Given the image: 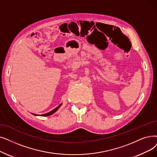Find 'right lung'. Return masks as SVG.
I'll return each mask as SVG.
<instances>
[{"label": "right lung", "mask_w": 157, "mask_h": 157, "mask_svg": "<svg viewBox=\"0 0 157 157\" xmlns=\"http://www.w3.org/2000/svg\"><path fill=\"white\" fill-rule=\"evenodd\" d=\"M62 103H61L59 106H58L56 108H55L54 109V110H51V112H48V113H44V114H42V115H38V114H35V113H31L33 115H36V116H43V117H46V116H49V115H52V114H53L54 113H55L58 109L60 108V106H62Z\"/></svg>", "instance_id": "obj_1"}]
</instances>
